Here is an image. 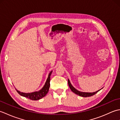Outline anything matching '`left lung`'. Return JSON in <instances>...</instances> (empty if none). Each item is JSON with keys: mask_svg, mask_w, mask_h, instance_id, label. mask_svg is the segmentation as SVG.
Segmentation results:
<instances>
[{"mask_svg": "<svg viewBox=\"0 0 120 120\" xmlns=\"http://www.w3.org/2000/svg\"><path fill=\"white\" fill-rule=\"evenodd\" d=\"M68 86H69L70 88L71 89V90H72V92H73L74 93H75L76 94H77V95H79L80 96H82V97H85V98H86V97H89V96H91L94 94H95L97 92H98L100 90H98V91H97L95 92H93V93H86V92H80L78 90H76V89H75L72 86V85H71V83L70 82V81L69 80V79H68Z\"/></svg>", "mask_w": 120, "mask_h": 120, "instance_id": "obj_1", "label": "left lung"}]
</instances>
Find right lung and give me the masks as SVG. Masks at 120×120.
<instances>
[{
    "label": "right lung",
    "mask_w": 120,
    "mask_h": 120,
    "mask_svg": "<svg viewBox=\"0 0 120 120\" xmlns=\"http://www.w3.org/2000/svg\"><path fill=\"white\" fill-rule=\"evenodd\" d=\"M52 71L49 73V75L47 79V80L46 81L45 84L44 86H43V88L39 91L29 93H25L23 92H21L17 90L16 89L17 93H19V95L22 96L25 98H29L30 99H31L33 101H37L39 100L40 99H41L43 97H44L47 93H48V90L50 87V75L52 74Z\"/></svg>",
    "instance_id": "1"
}]
</instances>
